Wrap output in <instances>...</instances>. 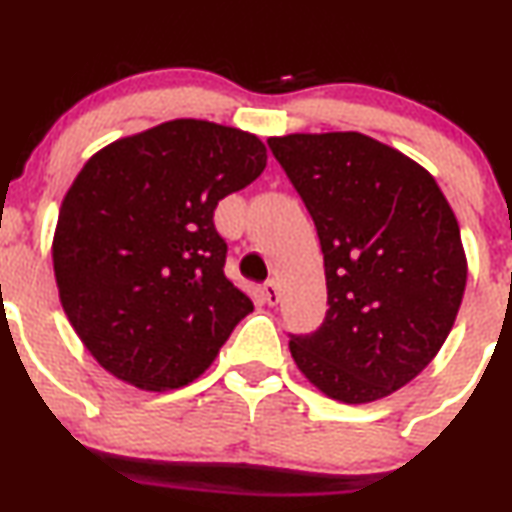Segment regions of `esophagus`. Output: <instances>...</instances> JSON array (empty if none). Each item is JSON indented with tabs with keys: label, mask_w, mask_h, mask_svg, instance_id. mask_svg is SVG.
I'll return each mask as SVG.
<instances>
[{
	"label": "esophagus",
	"mask_w": 512,
	"mask_h": 512,
	"mask_svg": "<svg viewBox=\"0 0 512 512\" xmlns=\"http://www.w3.org/2000/svg\"><path fill=\"white\" fill-rule=\"evenodd\" d=\"M262 295H264V300H267L269 305H279V300H281V288H279V283H276L274 279L264 283Z\"/></svg>",
	"instance_id": "34e87169"
}]
</instances>
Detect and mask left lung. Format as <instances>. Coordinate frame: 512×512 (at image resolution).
I'll use <instances>...</instances> for the list:
<instances>
[{"mask_svg": "<svg viewBox=\"0 0 512 512\" xmlns=\"http://www.w3.org/2000/svg\"><path fill=\"white\" fill-rule=\"evenodd\" d=\"M303 197L324 252L326 317L291 334V355L319 391L372 403L422 372L451 334L467 260L434 176L403 152L348 133L269 138Z\"/></svg>", "mask_w": 512, "mask_h": 512, "instance_id": "left-lung-1", "label": "left lung"}]
</instances>
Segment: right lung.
<instances>
[{
  "label": "right lung",
  "mask_w": 512,
  "mask_h": 512,
  "mask_svg": "<svg viewBox=\"0 0 512 512\" xmlns=\"http://www.w3.org/2000/svg\"><path fill=\"white\" fill-rule=\"evenodd\" d=\"M267 166L257 135L176 119L90 157L59 209L52 260L61 307L116 379L186 386L252 312L226 279L219 200Z\"/></svg>",
  "instance_id": "obj_1"
}]
</instances>
